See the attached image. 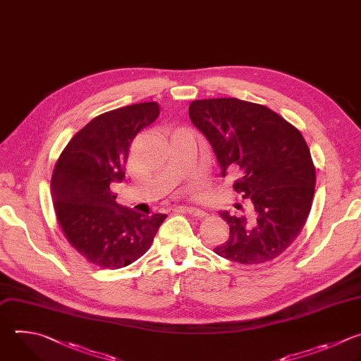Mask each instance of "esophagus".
Masks as SVG:
<instances>
[{"label": "esophagus", "instance_id": "esophagus-1", "mask_svg": "<svg viewBox=\"0 0 361 361\" xmlns=\"http://www.w3.org/2000/svg\"><path fill=\"white\" fill-rule=\"evenodd\" d=\"M175 210H182V212H186L192 216H196V218H203L204 216V210L199 209V207H193V206H179L176 207Z\"/></svg>", "mask_w": 361, "mask_h": 361}]
</instances>
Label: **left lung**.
<instances>
[{"label":"left lung","mask_w":361,"mask_h":361,"mask_svg":"<svg viewBox=\"0 0 361 361\" xmlns=\"http://www.w3.org/2000/svg\"><path fill=\"white\" fill-rule=\"evenodd\" d=\"M189 118L210 143L221 175L239 169L233 188L249 199L243 214L221 212L231 233L214 253L242 264L276 259L298 238L313 203L316 169L303 135L267 106L238 98L193 101Z\"/></svg>","instance_id":"8db88e82"}]
</instances>
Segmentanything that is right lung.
<instances>
[{
  "mask_svg": "<svg viewBox=\"0 0 361 361\" xmlns=\"http://www.w3.org/2000/svg\"><path fill=\"white\" fill-rule=\"evenodd\" d=\"M159 115L157 102L133 104L94 118L59 155L51 179L56 221L88 262L104 269L125 267L151 247L166 219L140 214L116 203L111 183L122 182L129 147Z\"/></svg>",
  "mask_w": 361,
  "mask_h": 361,
  "instance_id": "obj_1",
  "label": "right lung"
}]
</instances>
